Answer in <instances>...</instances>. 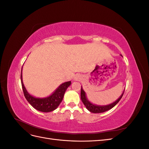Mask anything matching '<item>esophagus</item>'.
<instances>
[{"label":"esophagus","mask_w":149,"mask_h":149,"mask_svg":"<svg viewBox=\"0 0 149 149\" xmlns=\"http://www.w3.org/2000/svg\"><path fill=\"white\" fill-rule=\"evenodd\" d=\"M82 79V76H81L80 74H77L74 77V81H80Z\"/></svg>","instance_id":"1"}]
</instances>
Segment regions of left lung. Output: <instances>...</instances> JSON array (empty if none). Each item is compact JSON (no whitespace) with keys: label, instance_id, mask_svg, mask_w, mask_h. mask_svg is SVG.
Instances as JSON below:
<instances>
[{"label":"left lung","instance_id":"8db88e82","mask_svg":"<svg viewBox=\"0 0 149 149\" xmlns=\"http://www.w3.org/2000/svg\"><path fill=\"white\" fill-rule=\"evenodd\" d=\"M122 57L123 56L120 55ZM124 92L122 93L118 99V100H116L114 102H112L109 104L107 105H104V106H101V105H97V104H94L92 103L91 102H90L88 99L87 97L85 91L83 90L82 86L81 89V101L83 102L84 105L85 107H86V109L91 112H93V113H102V112H106L107 111H109L111 109H112V107H114L119 102V101L120 100V99L123 97Z\"/></svg>","mask_w":149,"mask_h":149}]
</instances>
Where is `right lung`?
Masks as SVG:
<instances>
[{
	"mask_svg": "<svg viewBox=\"0 0 149 149\" xmlns=\"http://www.w3.org/2000/svg\"><path fill=\"white\" fill-rule=\"evenodd\" d=\"M20 79L22 89L26 100L35 109L43 112H49L55 110L63 99L66 90L71 84V81L65 82L60 84L49 96L45 97H37L31 95L26 89L22 79V68Z\"/></svg>",
	"mask_w": 149,
	"mask_h": 149,
	"instance_id": "1",
	"label": "right lung"
}]
</instances>
